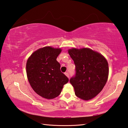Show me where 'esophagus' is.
<instances>
[{"mask_svg": "<svg viewBox=\"0 0 128 128\" xmlns=\"http://www.w3.org/2000/svg\"><path fill=\"white\" fill-rule=\"evenodd\" d=\"M64 74H65V75L67 77L69 78V76H70V75H69V74H68V72H65V73H64Z\"/></svg>", "mask_w": 128, "mask_h": 128, "instance_id": "esophagus-1", "label": "esophagus"}]
</instances>
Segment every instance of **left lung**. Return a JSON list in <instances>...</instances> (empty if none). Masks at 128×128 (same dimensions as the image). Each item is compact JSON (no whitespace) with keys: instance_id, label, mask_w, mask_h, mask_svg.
Listing matches in <instances>:
<instances>
[{"instance_id":"obj_1","label":"left lung","mask_w":128,"mask_h":128,"mask_svg":"<svg viewBox=\"0 0 128 128\" xmlns=\"http://www.w3.org/2000/svg\"><path fill=\"white\" fill-rule=\"evenodd\" d=\"M75 64V74L70 79L75 95L84 100L95 97L104 88L108 76L107 60L89 48L69 49Z\"/></svg>"}]
</instances>
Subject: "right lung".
<instances>
[{
	"label": "right lung",
	"instance_id": "obj_1",
	"mask_svg": "<svg viewBox=\"0 0 128 128\" xmlns=\"http://www.w3.org/2000/svg\"><path fill=\"white\" fill-rule=\"evenodd\" d=\"M60 48L46 46L34 52L27 61L26 72L30 86L38 94L53 99L60 94L68 79L60 70L56 60Z\"/></svg>",
	"mask_w": 128,
	"mask_h": 128
}]
</instances>
